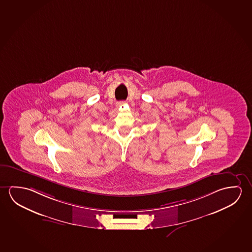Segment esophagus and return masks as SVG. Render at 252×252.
Segmentation results:
<instances>
[{
    "instance_id": "1",
    "label": "esophagus",
    "mask_w": 252,
    "mask_h": 252,
    "mask_svg": "<svg viewBox=\"0 0 252 252\" xmlns=\"http://www.w3.org/2000/svg\"><path fill=\"white\" fill-rule=\"evenodd\" d=\"M123 104H124V101H119V102L116 103V107H120Z\"/></svg>"
}]
</instances>
